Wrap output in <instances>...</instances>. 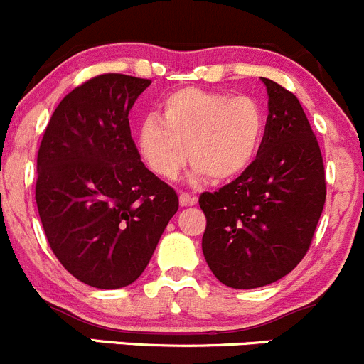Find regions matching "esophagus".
<instances>
[{
  "instance_id": "1",
  "label": "esophagus",
  "mask_w": 364,
  "mask_h": 364,
  "mask_svg": "<svg viewBox=\"0 0 364 364\" xmlns=\"http://www.w3.org/2000/svg\"><path fill=\"white\" fill-rule=\"evenodd\" d=\"M179 203H181V205H193L197 204V197L188 192H181L179 193Z\"/></svg>"
}]
</instances>
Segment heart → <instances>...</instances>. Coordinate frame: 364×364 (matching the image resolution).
Listing matches in <instances>:
<instances>
[{
  "label": "heart",
  "mask_w": 364,
  "mask_h": 364,
  "mask_svg": "<svg viewBox=\"0 0 364 364\" xmlns=\"http://www.w3.org/2000/svg\"><path fill=\"white\" fill-rule=\"evenodd\" d=\"M262 132V109L252 97L185 87L161 100L160 116L141 121L137 144L160 178H178L190 159L196 174L229 181L250 167Z\"/></svg>",
  "instance_id": "1"
}]
</instances>
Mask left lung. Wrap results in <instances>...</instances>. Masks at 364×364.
Masks as SVG:
<instances>
[{"instance_id": "left-lung-1", "label": "left lung", "mask_w": 364, "mask_h": 364, "mask_svg": "<svg viewBox=\"0 0 364 364\" xmlns=\"http://www.w3.org/2000/svg\"><path fill=\"white\" fill-rule=\"evenodd\" d=\"M260 80L269 114L255 160L218 192L199 197L205 262L232 289L264 287L291 273L326 203L324 161L299 100L274 80Z\"/></svg>"}]
</instances>
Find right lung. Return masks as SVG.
<instances>
[{"instance_id":"obj_1","label":"right lung","mask_w":364,"mask_h":364,"mask_svg":"<svg viewBox=\"0 0 364 364\" xmlns=\"http://www.w3.org/2000/svg\"><path fill=\"white\" fill-rule=\"evenodd\" d=\"M149 79L102 73L72 90L43 132L35 199L65 269L97 289L127 287L148 266L179 208L141 161L128 112Z\"/></svg>"}]
</instances>
